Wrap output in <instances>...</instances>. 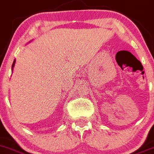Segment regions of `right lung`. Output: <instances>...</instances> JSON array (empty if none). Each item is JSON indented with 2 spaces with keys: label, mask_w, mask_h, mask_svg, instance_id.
<instances>
[{
  "label": "right lung",
  "mask_w": 154,
  "mask_h": 154,
  "mask_svg": "<svg viewBox=\"0 0 154 154\" xmlns=\"http://www.w3.org/2000/svg\"><path fill=\"white\" fill-rule=\"evenodd\" d=\"M15 61H16V60H14V62H13V64H12V70H13V68H14V64H15Z\"/></svg>",
  "instance_id": "add662e5"
}]
</instances>
